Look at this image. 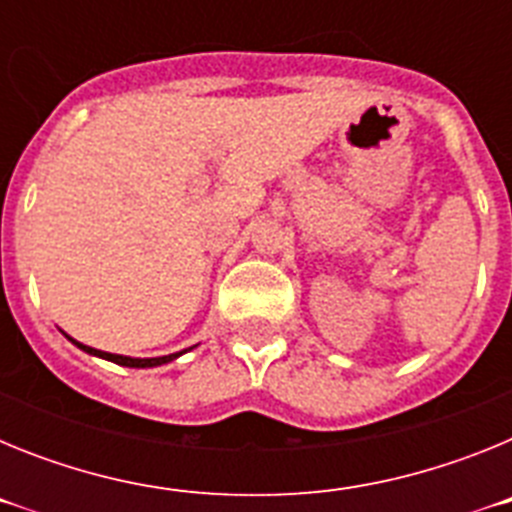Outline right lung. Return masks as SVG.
<instances>
[{"label":"right lung","instance_id":"add662e5","mask_svg":"<svg viewBox=\"0 0 512 512\" xmlns=\"http://www.w3.org/2000/svg\"><path fill=\"white\" fill-rule=\"evenodd\" d=\"M63 336H66V333H63ZM66 338H69V341L74 343V346H79L81 351H87V354H92V356H99V359H107V361H112V364H120V366H133V369H148V366H161V364H169V361H174V359H179V356H182V354H187V348H184V351H179V354H169V356H156V359H133V356H122V354H107V351H99V348L84 346V343L74 341V338H71V336H66Z\"/></svg>","mask_w":512,"mask_h":512}]
</instances>
